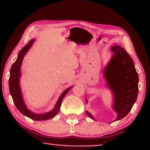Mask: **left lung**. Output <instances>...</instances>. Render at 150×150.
Wrapping results in <instances>:
<instances>
[{
  "label": "left lung",
  "mask_w": 150,
  "mask_h": 150,
  "mask_svg": "<svg viewBox=\"0 0 150 150\" xmlns=\"http://www.w3.org/2000/svg\"><path fill=\"white\" fill-rule=\"evenodd\" d=\"M113 55L105 67L104 76L113 94V109L117 113L114 121L122 119L130 112L138 94V74L130 55L121 46L111 48ZM87 102V100L86 99ZM86 113L94 120L88 111Z\"/></svg>",
  "instance_id": "8db88e82"
}]
</instances>
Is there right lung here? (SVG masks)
<instances>
[{"label":"right lung","mask_w":150,"mask_h":150,"mask_svg":"<svg viewBox=\"0 0 150 150\" xmlns=\"http://www.w3.org/2000/svg\"><path fill=\"white\" fill-rule=\"evenodd\" d=\"M35 39H32L28 44L25 46H24L18 53V58L16 61L13 63L11 67L10 72V78H9V89L10 93L13 97V102L15 103V106L20 113L25 116H27L28 118L34 120H46L48 119H51L53 117H54L58 113L60 110V107L62 103V100L64 98L65 94L68 92V91L71 89L72 87H69L61 94L59 99L55 105L54 108L49 112L42 113V114H37V113H33L27 108L26 105L23 101L22 98L21 89L20 86V77L21 76L20 73V68H21L22 62L23 61V58L26 53L29 51L31 46H32Z\"/></svg>","instance_id":"add662e5"}]
</instances>
